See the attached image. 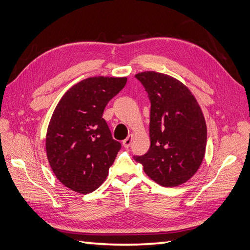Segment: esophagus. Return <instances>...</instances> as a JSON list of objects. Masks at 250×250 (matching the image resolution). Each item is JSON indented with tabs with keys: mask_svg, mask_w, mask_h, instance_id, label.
I'll list each match as a JSON object with an SVG mask.
<instances>
[{
	"mask_svg": "<svg viewBox=\"0 0 250 250\" xmlns=\"http://www.w3.org/2000/svg\"><path fill=\"white\" fill-rule=\"evenodd\" d=\"M132 140H133V135H132V134H129V135H128V137L123 141V143H122L123 146H124L125 148H129L130 145H131Z\"/></svg>",
	"mask_w": 250,
	"mask_h": 250,
	"instance_id": "1",
	"label": "esophagus"
}]
</instances>
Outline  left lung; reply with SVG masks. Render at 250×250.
Returning <instances> with one entry per match:
<instances>
[{
    "mask_svg": "<svg viewBox=\"0 0 250 250\" xmlns=\"http://www.w3.org/2000/svg\"><path fill=\"white\" fill-rule=\"evenodd\" d=\"M151 102L150 148L134 161L163 187H177L191 179L202 164L207 148V123L188 87L170 75L147 71L135 75Z\"/></svg>",
    "mask_w": 250,
    "mask_h": 250,
    "instance_id": "8db88e82",
    "label": "left lung"
}]
</instances>
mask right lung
Segmentation results:
<instances>
[{
  "mask_svg": "<svg viewBox=\"0 0 250 250\" xmlns=\"http://www.w3.org/2000/svg\"><path fill=\"white\" fill-rule=\"evenodd\" d=\"M126 77H89L69 88L52 113L46 152L56 178L80 194L106 179L121 144L102 118L105 106L122 89Z\"/></svg>",
  "mask_w": 250,
  "mask_h": 250,
  "instance_id": "obj_1",
  "label": "right lung"
}]
</instances>
